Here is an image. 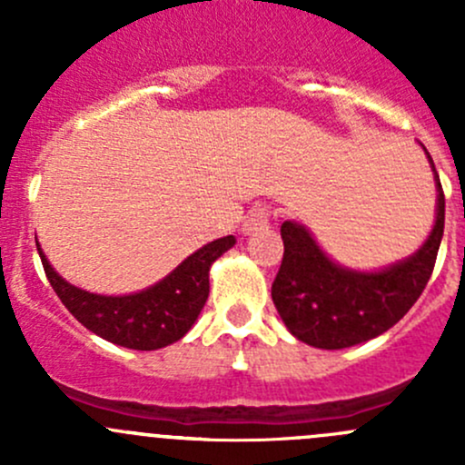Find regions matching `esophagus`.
<instances>
[{"mask_svg":"<svg viewBox=\"0 0 465 465\" xmlns=\"http://www.w3.org/2000/svg\"><path fill=\"white\" fill-rule=\"evenodd\" d=\"M267 224H270V209H267V206H261L259 204V206H254V209H250V213L245 215V220H242L241 232L245 233V236H250V233L265 229Z\"/></svg>","mask_w":465,"mask_h":465,"instance_id":"esophagus-1","label":"esophagus"}]
</instances>
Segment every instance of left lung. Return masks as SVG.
<instances>
[{
  "label": "left lung",
  "instance_id": "8db88e82",
  "mask_svg": "<svg viewBox=\"0 0 465 465\" xmlns=\"http://www.w3.org/2000/svg\"><path fill=\"white\" fill-rule=\"evenodd\" d=\"M425 150V145H423ZM436 215L428 241L407 259L364 272L340 265L302 223L281 224L283 261L272 283V302L285 328L308 346L349 349L387 332L407 315L432 276L445 223V198L432 157Z\"/></svg>",
  "mask_w": 465,
  "mask_h": 465
}]
</instances>
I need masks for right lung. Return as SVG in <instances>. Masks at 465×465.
Masks as SVG:
<instances>
[{"label": "right lung", "instance_id": "obj_1", "mask_svg": "<svg viewBox=\"0 0 465 465\" xmlns=\"http://www.w3.org/2000/svg\"><path fill=\"white\" fill-rule=\"evenodd\" d=\"M35 245L51 288L83 326L125 349L157 351L191 331L209 297L211 265L236 245V238L206 242L171 274L133 294H96L76 288L51 267L40 242Z\"/></svg>", "mask_w": 465, "mask_h": 465}]
</instances>
